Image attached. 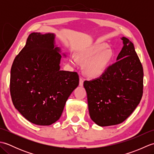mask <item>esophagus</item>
Masks as SVG:
<instances>
[{
    "label": "esophagus",
    "mask_w": 154,
    "mask_h": 154,
    "mask_svg": "<svg viewBox=\"0 0 154 154\" xmlns=\"http://www.w3.org/2000/svg\"><path fill=\"white\" fill-rule=\"evenodd\" d=\"M83 85V80L80 78L79 79V86L80 87H82Z\"/></svg>",
    "instance_id": "esophagus-1"
}]
</instances>
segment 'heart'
Returning a JSON list of instances; mask_svg holds the SVG:
<instances>
[{"label":"heart","mask_w":154,"mask_h":154,"mask_svg":"<svg viewBox=\"0 0 154 154\" xmlns=\"http://www.w3.org/2000/svg\"><path fill=\"white\" fill-rule=\"evenodd\" d=\"M104 43H99L85 49L79 54V60L83 62L84 72L91 78H99L106 73L114 57L111 49L107 48ZM69 63L73 65L78 63L77 58L73 55L69 59Z\"/></svg>","instance_id":"b5f03b06"}]
</instances>
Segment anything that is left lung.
<instances>
[{
	"label": "left lung",
	"mask_w": 154,
	"mask_h": 154,
	"mask_svg": "<svg viewBox=\"0 0 154 154\" xmlns=\"http://www.w3.org/2000/svg\"><path fill=\"white\" fill-rule=\"evenodd\" d=\"M123 47L116 62L102 77L84 81L90 117L100 126L124 122L135 110L143 94V67L128 39L122 37Z\"/></svg>",
	"instance_id": "left-lung-1"
}]
</instances>
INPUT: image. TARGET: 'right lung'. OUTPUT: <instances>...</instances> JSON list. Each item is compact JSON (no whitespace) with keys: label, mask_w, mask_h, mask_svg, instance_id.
<instances>
[{"label":"right lung","mask_w":154,"mask_h":154,"mask_svg":"<svg viewBox=\"0 0 154 154\" xmlns=\"http://www.w3.org/2000/svg\"><path fill=\"white\" fill-rule=\"evenodd\" d=\"M55 37L53 33L30 34L11 67L13 104L36 125L49 126L60 119L67 99L79 85L76 72L60 70L61 49L55 45Z\"/></svg>","instance_id":"1"}]
</instances>
